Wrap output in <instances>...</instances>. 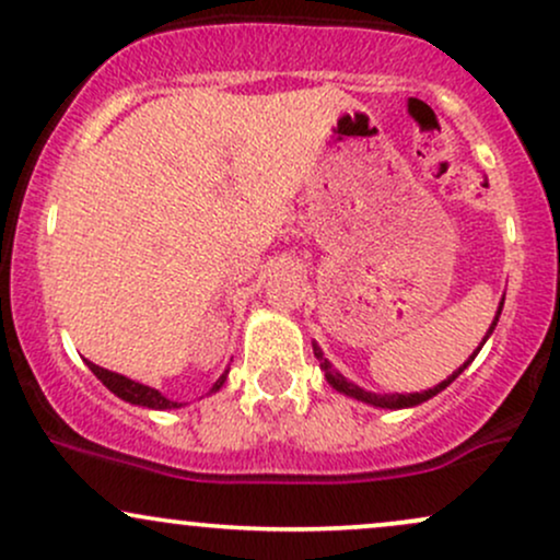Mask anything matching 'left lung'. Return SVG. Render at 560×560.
I'll use <instances>...</instances> for the list:
<instances>
[{
	"instance_id": "left-lung-1",
	"label": "left lung",
	"mask_w": 560,
	"mask_h": 560,
	"mask_svg": "<svg viewBox=\"0 0 560 560\" xmlns=\"http://www.w3.org/2000/svg\"><path fill=\"white\" fill-rule=\"evenodd\" d=\"M500 307H503V305H500ZM498 316H500V311H498ZM494 326H498V318L492 320V326H490V331H487V337H490ZM487 337H485V342H487ZM485 342H481V345H485ZM479 350H481V347H479ZM479 350H477V352H479ZM313 352H316V358H318V361H320V369H324V374H326V382H329L334 389H337V392H345V395L355 397V400H363V402H369V405H376V408H413V405H421L423 400H429V397H434L436 392H442V389H445L447 384H453L455 378L460 376V371H464L466 365L471 363L474 358H477V352H474V355L468 358V361H466L464 365H460L458 371H453V376H447L445 382H442V384H436L434 389H427V392H416V395H374V392H365V389H361V387H355V384H352V382H347V378H345L342 374H337V371H334L331 365H329V361H326V358H324V352H320V347H318V345H313Z\"/></svg>"
}]
</instances>
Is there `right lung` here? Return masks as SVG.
Masks as SVG:
<instances>
[{"mask_svg":"<svg viewBox=\"0 0 560 560\" xmlns=\"http://www.w3.org/2000/svg\"><path fill=\"white\" fill-rule=\"evenodd\" d=\"M86 363H89V361H86ZM89 369H92V374H94L96 378H100V382L105 384L107 389L115 392V395H118L120 400L133 402V405H144V408H155V410L178 408V402L168 400V397H163L158 389L147 387V384L131 382V378H126V376H120V374H113V371L100 369V365H94V363H89ZM223 382H226V374L218 378V382L213 384V389H221Z\"/></svg>","mask_w":560,"mask_h":560,"instance_id":"add662e5","label":"right lung"}]
</instances>
